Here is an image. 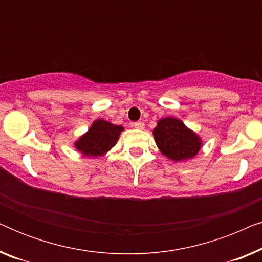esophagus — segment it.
<instances>
[{
    "label": "esophagus",
    "mask_w": 262,
    "mask_h": 262,
    "mask_svg": "<svg viewBox=\"0 0 262 262\" xmlns=\"http://www.w3.org/2000/svg\"><path fill=\"white\" fill-rule=\"evenodd\" d=\"M134 126L138 128V130H143L144 128V123L143 121H136V123H134Z\"/></svg>",
    "instance_id": "1"
}]
</instances>
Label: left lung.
Instances as JSON below:
<instances>
[{
  "mask_svg": "<svg viewBox=\"0 0 262 262\" xmlns=\"http://www.w3.org/2000/svg\"><path fill=\"white\" fill-rule=\"evenodd\" d=\"M152 135L162 155L174 162L193 159L203 145L202 138L174 117H166L157 121Z\"/></svg>",
  "mask_w": 262,
  "mask_h": 262,
  "instance_id": "obj_1",
  "label": "left lung"
}]
</instances>
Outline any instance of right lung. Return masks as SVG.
Listing matches in <instances>:
<instances>
[{
  "label": "right lung",
  "instance_id": "1",
  "mask_svg": "<svg viewBox=\"0 0 262 262\" xmlns=\"http://www.w3.org/2000/svg\"><path fill=\"white\" fill-rule=\"evenodd\" d=\"M124 131L121 125H114L103 119H96L84 135L75 142V148L83 156L100 157L117 144Z\"/></svg>",
  "mask_w": 262,
  "mask_h": 262
}]
</instances>
